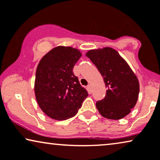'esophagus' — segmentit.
Instances as JSON below:
<instances>
[{
	"mask_svg": "<svg viewBox=\"0 0 160 160\" xmlns=\"http://www.w3.org/2000/svg\"><path fill=\"white\" fill-rule=\"evenodd\" d=\"M87 88H88V91H90V92H91V90H92V86H91V84H88V87H87Z\"/></svg>",
	"mask_w": 160,
	"mask_h": 160,
	"instance_id": "obj_1",
	"label": "esophagus"
}]
</instances>
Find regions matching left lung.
<instances>
[{
	"label": "left lung",
	"instance_id": "8db88e82",
	"mask_svg": "<svg viewBox=\"0 0 160 160\" xmlns=\"http://www.w3.org/2000/svg\"><path fill=\"white\" fill-rule=\"evenodd\" d=\"M86 55L97 67L107 88L105 97L96 103L99 113L113 120L124 118L137 103L140 91L137 76L111 48L91 50Z\"/></svg>",
	"mask_w": 160,
	"mask_h": 160
}]
</instances>
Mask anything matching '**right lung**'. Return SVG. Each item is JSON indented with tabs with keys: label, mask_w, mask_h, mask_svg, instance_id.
Instances as JSON below:
<instances>
[{
	"label": "right lung",
	"mask_w": 160,
	"mask_h": 160,
	"mask_svg": "<svg viewBox=\"0 0 160 160\" xmlns=\"http://www.w3.org/2000/svg\"><path fill=\"white\" fill-rule=\"evenodd\" d=\"M81 56L78 49L58 46L44 55L37 66L36 99L51 118L63 121L74 116L88 97L73 73L74 66Z\"/></svg>",
	"instance_id": "1"
}]
</instances>
